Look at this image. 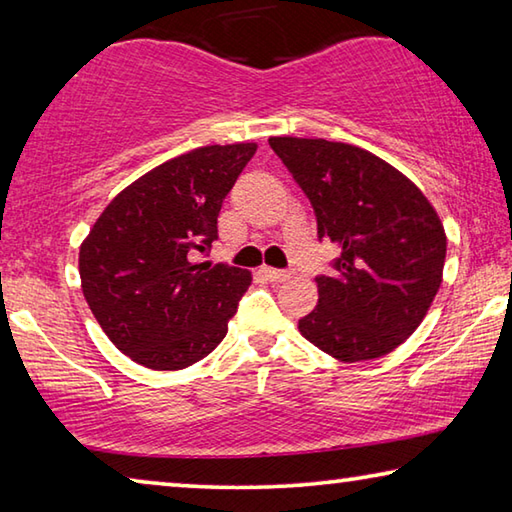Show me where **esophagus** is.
Segmentation results:
<instances>
[{"mask_svg":"<svg viewBox=\"0 0 512 512\" xmlns=\"http://www.w3.org/2000/svg\"><path fill=\"white\" fill-rule=\"evenodd\" d=\"M259 273H262L268 282H284L291 277V271H282V268H268V266H264Z\"/></svg>","mask_w":512,"mask_h":512,"instance_id":"esophagus-1","label":"esophagus"}]
</instances>
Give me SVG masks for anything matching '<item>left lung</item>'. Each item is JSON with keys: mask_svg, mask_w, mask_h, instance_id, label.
I'll return each mask as SVG.
<instances>
[{"mask_svg": "<svg viewBox=\"0 0 512 512\" xmlns=\"http://www.w3.org/2000/svg\"><path fill=\"white\" fill-rule=\"evenodd\" d=\"M277 158L307 194L318 239L339 246L318 275V305L300 334L354 363L393 352L418 329L443 282L445 228L404 173L359 146L271 137Z\"/></svg>", "mask_w": 512, "mask_h": 512, "instance_id": "8db88e82", "label": "left lung"}]
</instances>
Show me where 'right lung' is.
Wrapping results in <instances>:
<instances>
[{
  "instance_id": "add662e5",
  "label": "right lung",
  "mask_w": 512,
  "mask_h": 512,
  "mask_svg": "<svg viewBox=\"0 0 512 512\" xmlns=\"http://www.w3.org/2000/svg\"><path fill=\"white\" fill-rule=\"evenodd\" d=\"M257 144L201 146L112 198L79 253L83 296L115 348L153 370H180L228 334L246 268L201 262L219 239L223 198Z\"/></svg>"
}]
</instances>
